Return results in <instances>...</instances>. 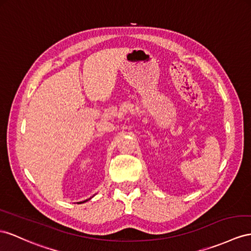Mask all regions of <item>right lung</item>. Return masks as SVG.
<instances>
[{
    "label": "right lung",
    "mask_w": 251,
    "mask_h": 251,
    "mask_svg": "<svg viewBox=\"0 0 251 251\" xmlns=\"http://www.w3.org/2000/svg\"><path fill=\"white\" fill-rule=\"evenodd\" d=\"M86 201H88V199H87V201H80L79 203H82V202H86Z\"/></svg>",
    "instance_id": "1"
}]
</instances>
